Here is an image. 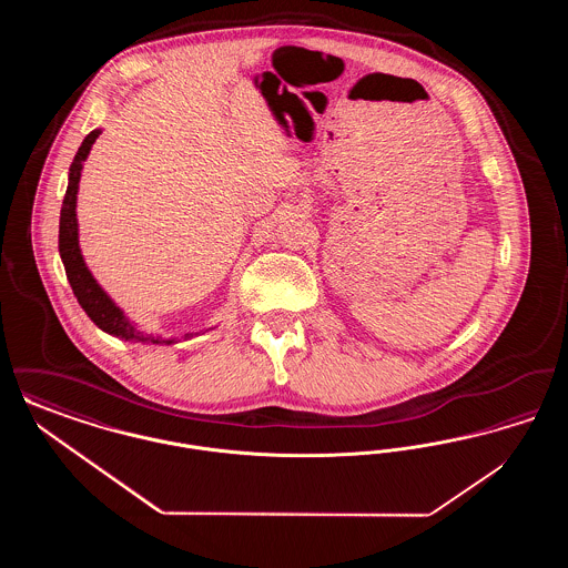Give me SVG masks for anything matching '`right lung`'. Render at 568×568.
<instances>
[{"instance_id":"1","label":"right lung","mask_w":568,"mask_h":568,"mask_svg":"<svg viewBox=\"0 0 568 568\" xmlns=\"http://www.w3.org/2000/svg\"><path fill=\"white\" fill-rule=\"evenodd\" d=\"M102 134L100 130H93L91 134L82 140L79 146V153L74 155V162L70 165V179H68V190L63 197L61 206V219H59V255L65 266L68 281L72 285V292L79 300L84 313L91 317V322L98 325L100 329L109 332L112 336L125 338V341H151L160 343V338L142 336L134 325L130 324L119 306L106 296V292L98 285V281L87 271L84 260H82L81 248H79V223H77V193H79V181H81L82 162L87 160L95 138ZM162 343H172V341H162Z\"/></svg>"}]
</instances>
